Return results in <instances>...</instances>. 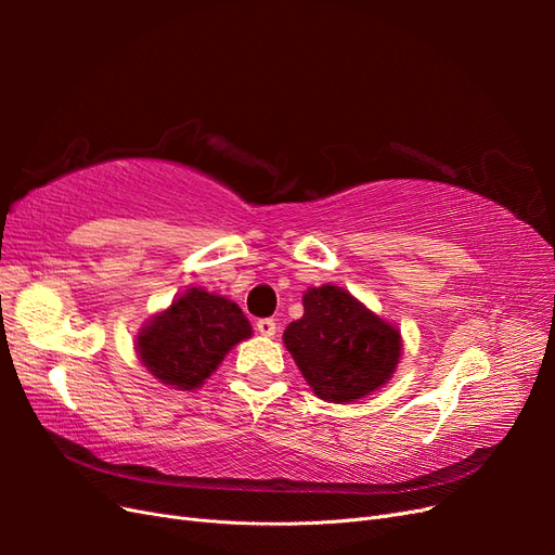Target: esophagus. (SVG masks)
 I'll list each match as a JSON object with an SVG mask.
<instances>
[{
    "mask_svg": "<svg viewBox=\"0 0 555 555\" xmlns=\"http://www.w3.org/2000/svg\"><path fill=\"white\" fill-rule=\"evenodd\" d=\"M257 331L261 333V335H266V338H273L275 335V331H278V324H275V319H259L257 322Z\"/></svg>",
    "mask_w": 555,
    "mask_h": 555,
    "instance_id": "obj_1",
    "label": "esophagus"
}]
</instances>
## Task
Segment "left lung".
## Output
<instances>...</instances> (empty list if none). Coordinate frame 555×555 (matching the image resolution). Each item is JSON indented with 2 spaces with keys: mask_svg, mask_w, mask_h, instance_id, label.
I'll list each match as a JSON object with an SVG mask.
<instances>
[{
  "mask_svg": "<svg viewBox=\"0 0 555 555\" xmlns=\"http://www.w3.org/2000/svg\"><path fill=\"white\" fill-rule=\"evenodd\" d=\"M304 317L282 340L314 396L351 402L391 379L400 361V331L335 284L304 294Z\"/></svg>",
  "mask_w": 555,
  "mask_h": 555,
  "instance_id": "8db88e82",
  "label": "left lung"
}]
</instances>
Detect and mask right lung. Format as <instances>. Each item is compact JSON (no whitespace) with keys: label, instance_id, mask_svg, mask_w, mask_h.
<instances>
[{"label":"right lung","instance_id":"right-lung-1","mask_svg":"<svg viewBox=\"0 0 555 555\" xmlns=\"http://www.w3.org/2000/svg\"><path fill=\"white\" fill-rule=\"evenodd\" d=\"M251 326L233 300L190 287L137 335L141 363L173 389H198Z\"/></svg>","mask_w":555,"mask_h":555}]
</instances>
